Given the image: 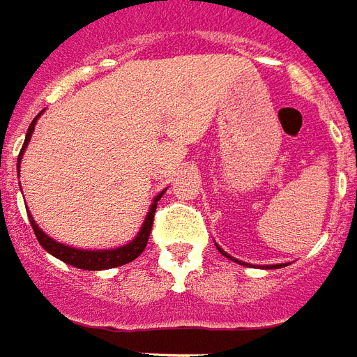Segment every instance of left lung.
Returning a JSON list of instances; mask_svg holds the SVG:
<instances>
[{"label":"left lung","instance_id":"8db88e82","mask_svg":"<svg viewBox=\"0 0 357 357\" xmlns=\"http://www.w3.org/2000/svg\"><path fill=\"white\" fill-rule=\"evenodd\" d=\"M215 246H217V244H215ZM217 250H219V252H221V254L225 255V257H229V259H232V261H236V264H240V265H250V264H244V261H238V259H234V257H232V255H229L227 254V252H225V250H221V248L217 246ZM288 264H277V265H264V269H280V267H287Z\"/></svg>","mask_w":357,"mask_h":357}]
</instances>
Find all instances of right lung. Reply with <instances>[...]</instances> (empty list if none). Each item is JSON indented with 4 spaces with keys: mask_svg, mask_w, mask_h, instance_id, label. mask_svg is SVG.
I'll list each match as a JSON object with an SVG mask.
<instances>
[{
    "mask_svg": "<svg viewBox=\"0 0 357 357\" xmlns=\"http://www.w3.org/2000/svg\"><path fill=\"white\" fill-rule=\"evenodd\" d=\"M42 113H44V111L38 113L36 117H34V121L30 123L29 130H26V138H24L22 150L21 153H19V161H17V171L21 169L22 153H24L26 146H29L30 138H32V132H34V126H36L38 119H40ZM163 192L158 194V196L153 198V202H151L150 209H148V215H146V219H144V223L142 227H140L138 234H136L128 244H125V246L111 248V250H80V248L67 246V244H61V242L53 240L52 236H47V234L38 227V223L34 221V217L30 215V211L29 219L30 225H32V229H34V234H36L38 242H40V246L44 248L47 254H52L53 257L61 259V261H65L67 265H73V267H78V269H84V271H103V269H113V267H121V265L130 264L132 259H136L138 255L142 254L144 248L148 244V238H150L151 225H153V215H155L158 202L161 199V196H163Z\"/></svg>",
    "mask_w": 357,
    "mask_h": 357,
    "instance_id": "right-lung-1",
    "label": "right lung"
}]
</instances>
